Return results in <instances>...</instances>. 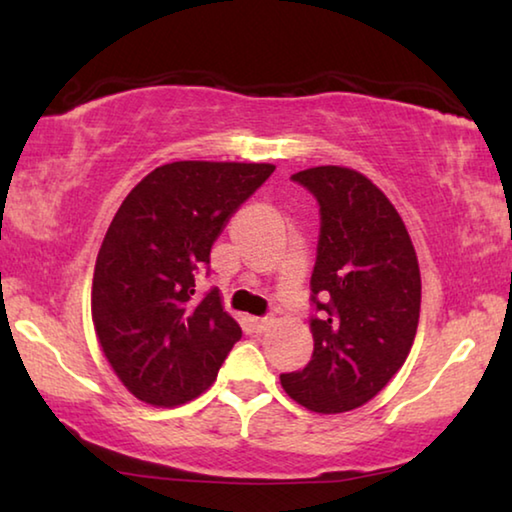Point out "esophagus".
<instances>
[{
	"label": "esophagus",
	"instance_id": "34e87169",
	"mask_svg": "<svg viewBox=\"0 0 512 512\" xmlns=\"http://www.w3.org/2000/svg\"><path fill=\"white\" fill-rule=\"evenodd\" d=\"M248 323H250V327H253V332L262 334V332H266L268 327H271L273 320H271V318H250Z\"/></svg>",
	"mask_w": 512,
	"mask_h": 512
}]
</instances>
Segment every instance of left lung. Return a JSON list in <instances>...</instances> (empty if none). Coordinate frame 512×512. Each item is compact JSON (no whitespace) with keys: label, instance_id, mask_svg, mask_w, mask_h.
I'll list each match as a JSON object with an SVG mask.
<instances>
[{"label":"left lung","instance_id":"left-lung-1","mask_svg":"<svg viewBox=\"0 0 512 512\" xmlns=\"http://www.w3.org/2000/svg\"><path fill=\"white\" fill-rule=\"evenodd\" d=\"M291 180L320 212L309 280L314 352L280 381L309 411H352L409 357L420 318L418 257L400 214L359 171L314 167Z\"/></svg>","mask_w":512,"mask_h":512}]
</instances>
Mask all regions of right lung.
<instances>
[{
  "label": "right lung",
  "instance_id": "obj_1",
  "mask_svg": "<svg viewBox=\"0 0 512 512\" xmlns=\"http://www.w3.org/2000/svg\"><path fill=\"white\" fill-rule=\"evenodd\" d=\"M273 171L253 162H171L121 203L94 266L92 320L137 400H194L241 339L219 289L196 296V275L210 271L214 241Z\"/></svg>",
  "mask_w": 512,
  "mask_h": 512
}]
</instances>
